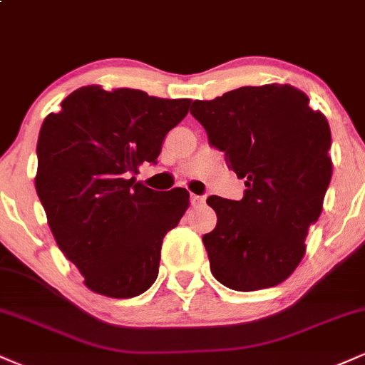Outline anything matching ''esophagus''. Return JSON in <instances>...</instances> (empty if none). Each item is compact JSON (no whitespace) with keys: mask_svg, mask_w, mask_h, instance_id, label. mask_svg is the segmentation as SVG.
<instances>
[{"mask_svg":"<svg viewBox=\"0 0 365 365\" xmlns=\"http://www.w3.org/2000/svg\"><path fill=\"white\" fill-rule=\"evenodd\" d=\"M190 202H192V206H202V204L206 202V197L192 194V195H190Z\"/></svg>","mask_w":365,"mask_h":365,"instance_id":"34e87169","label":"esophagus"}]
</instances>
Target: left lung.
<instances>
[{
  "label": "left lung",
  "instance_id": "1",
  "mask_svg": "<svg viewBox=\"0 0 365 365\" xmlns=\"http://www.w3.org/2000/svg\"><path fill=\"white\" fill-rule=\"evenodd\" d=\"M192 108L247 187L240 200L207 199L217 216L202 237L211 273L237 292L276 287L302 261L321 216L333 173L328 120L288 83L240 87Z\"/></svg>",
  "mask_w": 365,
  "mask_h": 365
}]
</instances>
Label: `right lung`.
Returning a JSON list of instances; mask_svg holds the SVG:
<instances>
[{"label":"right lung","instance_id":"obj_1","mask_svg":"<svg viewBox=\"0 0 365 365\" xmlns=\"http://www.w3.org/2000/svg\"><path fill=\"white\" fill-rule=\"evenodd\" d=\"M190 99L86 86L46 116L37 140L36 190L54 240L89 290L130 299L156 282L163 238L188 207V192L137 182L156 163Z\"/></svg>","mask_w":365,"mask_h":365}]
</instances>
